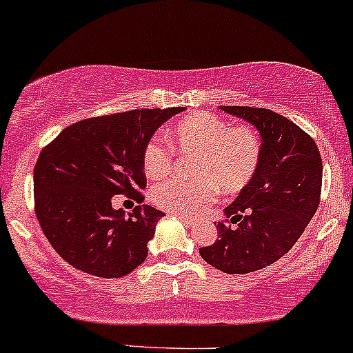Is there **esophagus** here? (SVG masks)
<instances>
[{
	"label": "esophagus",
	"instance_id": "1",
	"mask_svg": "<svg viewBox=\"0 0 353 353\" xmlns=\"http://www.w3.org/2000/svg\"><path fill=\"white\" fill-rule=\"evenodd\" d=\"M177 218H179L181 221H183V223L185 224V226L188 228H194L196 226V221H192V219H189V218H185V216H177Z\"/></svg>",
	"mask_w": 353,
	"mask_h": 353
}]
</instances>
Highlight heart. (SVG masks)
Wrapping results in <instances>:
<instances>
[{"label": "heart", "instance_id": "1", "mask_svg": "<svg viewBox=\"0 0 353 353\" xmlns=\"http://www.w3.org/2000/svg\"><path fill=\"white\" fill-rule=\"evenodd\" d=\"M169 142L181 156H194L191 183L164 181L150 192L157 208L170 214L196 216L214 201L216 192L236 196L250 188L263 159L261 135L251 125L231 122L209 112H192L174 123ZM142 168L150 179L172 170V154L154 137L142 152Z\"/></svg>", "mask_w": 353, "mask_h": 353}]
</instances>
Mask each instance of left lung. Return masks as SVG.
Masks as SVG:
<instances>
[{"instance_id":"obj_1","label":"left lung","mask_w":353,"mask_h":353,"mask_svg":"<svg viewBox=\"0 0 353 353\" xmlns=\"http://www.w3.org/2000/svg\"><path fill=\"white\" fill-rule=\"evenodd\" d=\"M221 110L256 127L263 159L250 188L224 209L231 224L218 223V239L199 253L224 273L243 274L278 261L303 234L319 208L323 165L315 141L283 115L254 107Z\"/></svg>"}]
</instances>
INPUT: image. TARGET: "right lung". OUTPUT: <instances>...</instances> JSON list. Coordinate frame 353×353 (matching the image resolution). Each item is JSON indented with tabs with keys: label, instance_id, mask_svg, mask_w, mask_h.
I'll return each instance as SVG.
<instances>
[{
	"label": "right lung",
	"instance_id": "obj_1",
	"mask_svg": "<svg viewBox=\"0 0 353 353\" xmlns=\"http://www.w3.org/2000/svg\"><path fill=\"white\" fill-rule=\"evenodd\" d=\"M185 107L142 108L80 120L41 150L33 172L34 211L53 246L73 268L100 278L129 274L147 258L164 216L141 204L125 214L112 199L142 203V152L165 120Z\"/></svg>",
	"mask_w": 353,
	"mask_h": 353
}]
</instances>
